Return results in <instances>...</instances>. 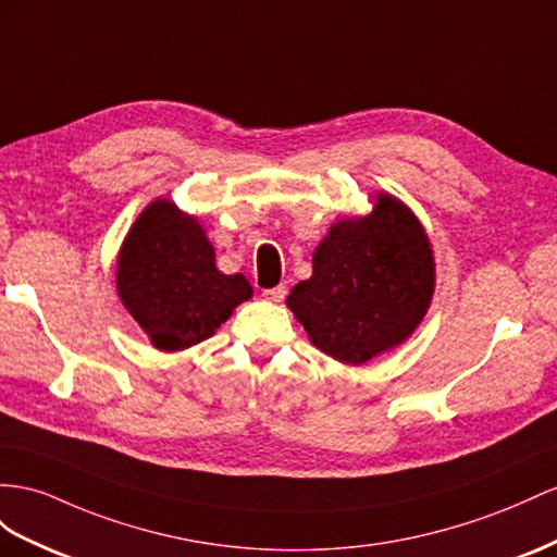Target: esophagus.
Returning <instances> with one entry per match:
<instances>
[{
	"label": "esophagus",
	"mask_w": 557,
	"mask_h": 557,
	"mask_svg": "<svg viewBox=\"0 0 557 557\" xmlns=\"http://www.w3.org/2000/svg\"><path fill=\"white\" fill-rule=\"evenodd\" d=\"M263 296L270 298V301H282V298L287 296V287H284V284H277V287H273V289H265Z\"/></svg>",
	"instance_id": "34e87169"
}]
</instances>
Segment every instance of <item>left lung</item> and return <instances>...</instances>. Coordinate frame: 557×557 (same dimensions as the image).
Masks as SVG:
<instances>
[{
  "label": "left lung",
  "instance_id": "8db88e82",
  "mask_svg": "<svg viewBox=\"0 0 557 557\" xmlns=\"http://www.w3.org/2000/svg\"><path fill=\"white\" fill-rule=\"evenodd\" d=\"M435 294L431 237L403 199L376 193L364 216L336 221L312 253V275L287 296L310 344L364 364L419 330Z\"/></svg>",
  "mask_w": 557,
  "mask_h": 557
}]
</instances>
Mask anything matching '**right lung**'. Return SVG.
<instances>
[{"instance_id": "right-lung-1", "label": "right lung", "mask_w": 557, "mask_h": 557, "mask_svg": "<svg viewBox=\"0 0 557 557\" xmlns=\"http://www.w3.org/2000/svg\"><path fill=\"white\" fill-rule=\"evenodd\" d=\"M115 284L122 306L162 352H178L216 334L253 296L245 275H225L197 216L157 197L126 233Z\"/></svg>"}]
</instances>
